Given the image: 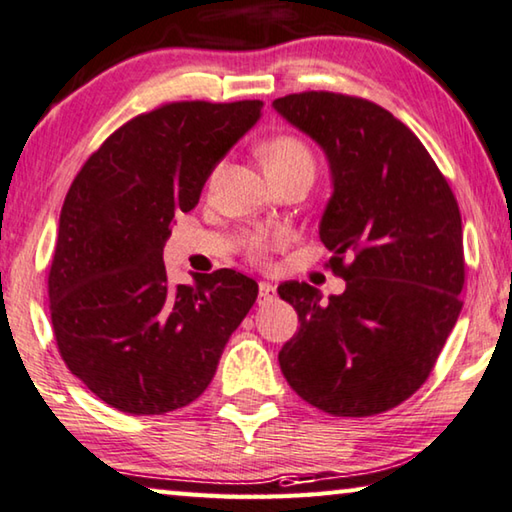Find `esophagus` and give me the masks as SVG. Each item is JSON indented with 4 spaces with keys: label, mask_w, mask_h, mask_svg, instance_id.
I'll return each instance as SVG.
<instances>
[{
    "label": "esophagus",
    "mask_w": 512,
    "mask_h": 512,
    "mask_svg": "<svg viewBox=\"0 0 512 512\" xmlns=\"http://www.w3.org/2000/svg\"><path fill=\"white\" fill-rule=\"evenodd\" d=\"M273 285H271V282H259V296H257V303L259 305H266V303H271V300H273Z\"/></svg>",
    "instance_id": "esophagus-1"
}]
</instances>
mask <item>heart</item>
<instances>
[{
    "instance_id": "1",
    "label": "heart",
    "mask_w": 512,
    "mask_h": 512,
    "mask_svg": "<svg viewBox=\"0 0 512 512\" xmlns=\"http://www.w3.org/2000/svg\"><path fill=\"white\" fill-rule=\"evenodd\" d=\"M262 161L266 170H275V168H287V166H296V164H310L312 166V154L307 150L305 143H300L294 136H278V139L269 141L262 148ZM282 234H264V232H255L250 234L246 246L250 257H262L269 246L273 243H280Z\"/></svg>"
}]
</instances>
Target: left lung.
I'll return each instance as SVG.
<instances>
[{
  "label": "left lung",
  "mask_w": 512,
  "mask_h": 512,
  "mask_svg": "<svg viewBox=\"0 0 512 512\" xmlns=\"http://www.w3.org/2000/svg\"><path fill=\"white\" fill-rule=\"evenodd\" d=\"M273 109L326 154L332 191L319 237L346 280L326 303L307 282L278 287L300 321L280 369L328 415H378L424 385L458 321V202L417 136L378 104L310 91Z\"/></svg>",
  "instance_id": "8db88e82"
}]
</instances>
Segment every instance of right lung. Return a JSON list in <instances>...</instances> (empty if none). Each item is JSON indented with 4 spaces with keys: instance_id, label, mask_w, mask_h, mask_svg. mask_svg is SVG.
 <instances>
[{
    "instance_id": "right-lung-1",
    "label": "right lung",
    "mask_w": 512,
    "mask_h": 512,
    "mask_svg": "<svg viewBox=\"0 0 512 512\" xmlns=\"http://www.w3.org/2000/svg\"><path fill=\"white\" fill-rule=\"evenodd\" d=\"M262 118V102H175L136 116L91 154L59 218L50 269L54 337L68 369L111 408L164 415L212 383L257 298L232 269L170 285L175 216Z\"/></svg>"
}]
</instances>
